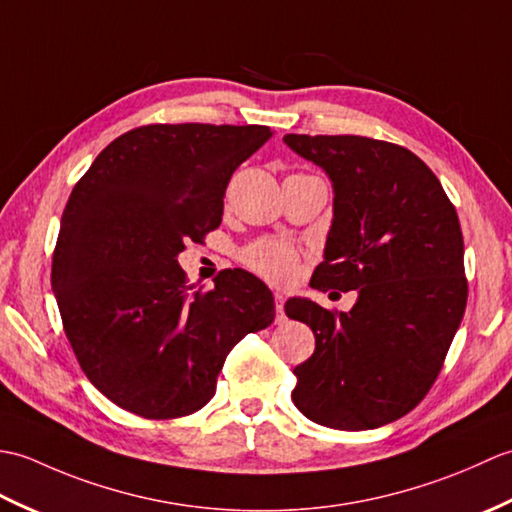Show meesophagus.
<instances>
[{"label":"esophagus","mask_w":512,"mask_h":512,"mask_svg":"<svg viewBox=\"0 0 512 512\" xmlns=\"http://www.w3.org/2000/svg\"><path fill=\"white\" fill-rule=\"evenodd\" d=\"M284 303H286V297L281 295V292H275V310H277V321H279V323L286 319V314H284Z\"/></svg>","instance_id":"34e87169"}]
</instances>
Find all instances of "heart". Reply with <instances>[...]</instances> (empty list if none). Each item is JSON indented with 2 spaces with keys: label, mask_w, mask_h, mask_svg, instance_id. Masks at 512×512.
Listing matches in <instances>:
<instances>
[{
  "label": "heart",
  "mask_w": 512,
  "mask_h": 512,
  "mask_svg": "<svg viewBox=\"0 0 512 512\" xmlns=\"http://www.w3.org/2000/svg\"><path fill=\"white\" fill-rule=\"evenodd\" d=\"M239 259L246 268L273 281V284H288L295 279L299 266L297 248L275 237H262L250 242L239 250Z\"/></svg>",
  "instance_id": "b5f03b06"
}]
</instances>
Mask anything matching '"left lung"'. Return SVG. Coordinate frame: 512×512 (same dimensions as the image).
<instances>
[{"label": "left lung", "instance_id": "obj_1", "mask_svg": "<svg viewBox=\"0 0 512 512\" xmlns=\"http://www.w3.org/2000/svg\"><path fill=\"white\" fill-rule=\"evenodd\" d=\"M328 173L334 220L317 290H356L350 312L290 299L314 354L295 367L292 402L323 427L376 429L427 396L464 317L469 284L455 206L409 149L365 136L286 134Z\"/></svg>", "mask_w": 512, "mask_h": 512}]
</instances>
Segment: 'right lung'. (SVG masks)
Returning <instances> with one entry per match:
<instances>
[{
	"mask_svg": "<svg viewBox=\"0 0 512 512\" xmlns=\"http://www.w3.org/2000/svg\"><path fill=\"white\" fill-rule=\"evenodd\" d=\"M266 125H143L74 184L52 255L65 336L90 383L149 420L189 416L215 394L228 352L275 319L273 292L242 268L195 290L178 264L222 222L233 171Z\"/></svg>",
	"mask_w": 512,
	"mask_h": 512,
	"instance_id": "add662e5",
	"label": "right lung"
}]
</instances>
